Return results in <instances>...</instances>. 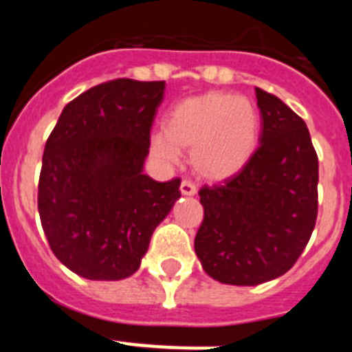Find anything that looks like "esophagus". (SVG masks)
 Segmentation results:
<instances>
[{
    "label": "esophagus",
    "instance_id": "34e87169",
    "mask_svg": "<svg viewBox=\"0 0 352 352\" xmlns=\"http://www.w3.org/2000/svg\"><path fill=\"white\" fill-rule=\"evenodd\" d=\"M179 190H182V194L185 195H194L195 192H197V188H195V185L190 182V179H183L182 185H179Z\"/></svg>",
    "mask_w": 352,
    "mask_h": 352
}]
</instances>
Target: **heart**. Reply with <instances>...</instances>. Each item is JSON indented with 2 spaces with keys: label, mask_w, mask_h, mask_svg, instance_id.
Returning <instances> with one entry per match:
<instances>
[{
  "label": "heart",
  "mask_w": 352,
  "mask_h": 352,
  "mask_svg": "<svg viewBox=\"0 0 352 352\" xmlns=\"http://www.w3.org/2000/svg\"><path fill=\"white\" fill-rule=\"evenodd\" d=\"M261 135L259 107L245 96L210 91L178 102L167 113L164 132L151 135V153L174 164L192 148V166L208 179H226L243 169Z\"/></svg>",
  "instance_id": "obj_1"
}]
</instances>
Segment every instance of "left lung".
Listing matches in <instances>:
<instances>
[{
  "label": "left lung",
  "instance_id": "left-lung-1",
  "mask_svg": "<svg viewBox=\"0 0 352 352\" xmlns=\"http://www.w3.org/2000/svg\"><path fill=\"white\" fill-rule=\"evenodd\" d=\"M259 148L243 169L199 195L204 219L194 239L204 272L257 285L294 266L317 220L319 160L305 121L278 96L256 88Z\"/></svg>",
  "mask_w": 352,
  "mask_h": 352
}]
</instances>
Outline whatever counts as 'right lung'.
Returning a JSON list of instances; mask_svg holds the SVG:
<instances>
[{
	"mask_svg": "<svg viewBox=\"0 0 352 352\" xmlns=\"http://www.w3.org/2000/svg\"><path fill=\"white\" fill-rule=\"evenodd\" d=\"M166 80L113 79L65 105L42 157L38 213L52 254L89 280L138 272L182 195L142 174Z\"/></svg>",
	"mask_w": 352,
	"mask_h": 352,
	"instance_id": "1",
	"label": "right lung"
}]
</instances>
